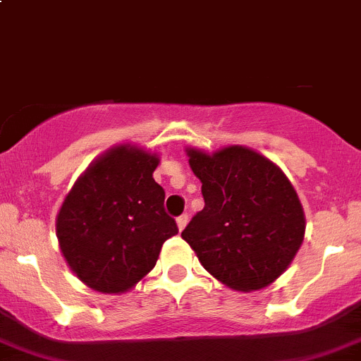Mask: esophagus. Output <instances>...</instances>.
Segmentation results:
<instances>
[{
	"label": "esophagus",
	"mask_w": 361,
	"mask_h": 361,
	"mask_svg": "<svg viewBox=\"0 0 361 361\" xmlns=\"http://www.w3.org/2000/svg\"><path fill=\"white\" fill-rule=\"evenodd\" d=\"M187 223H188V216H187V214H183V216L178 217V219H176L178 230H180V232H181V230H183L185 226H187Z\"/></svg>",
	"instance_id": "1"
}]
</instances>
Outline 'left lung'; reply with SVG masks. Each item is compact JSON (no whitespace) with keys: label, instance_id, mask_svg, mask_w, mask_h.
Returning <instances> with one entry per match:
<instances>
[{"label":"left lung","instance_id":"1","mask_svg":"<svg viewBox=\"0 0 361 361\" xmlns=\"http://www.w3.org/2000/svg\"><path fill=\"white\" fill-rule=\"evenodd\" d=\"M204 207L181 232L212 277L235 291L277 281L300 250L306 217L277 164L245 145L187 147Z\"/></svg>","mask_w":361,"mask_h":361}]
</instances>
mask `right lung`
Segmentation results:
<instances>
[{
    "label": "right lung",
    "mask_w": 361,
    "mask_h": 361,
    "mask_svg": "<svg viewBox=\"0 0 361 361\" xmlns=\"http://www.w3.org/2000/svg\"><path fill=\"white\" fill-rule=\"evenodd\" d=\"M160 157L120 144L77 178L61 204L55 232L70 269L100 293H126L154 268L176 221L164 209L152 173Z\"/></svg>",
    "instance_id": "obj_1"
}]
</instances>
